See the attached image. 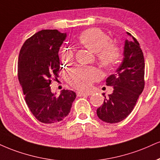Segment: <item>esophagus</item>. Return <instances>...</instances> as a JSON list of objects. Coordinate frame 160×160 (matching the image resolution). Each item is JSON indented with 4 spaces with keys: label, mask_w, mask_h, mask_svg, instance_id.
I'll return each mask as SVG.
<instances>
[{
    "label": "esophagus",
    "mask_w": 160,
    "mask_h": 160,
    "mask_svg": "<svg viewBox=\"0 0 160 160\" xmlns=\"http://www.w3.org/2000/svg\"><path fill=\"white\" fill-rule=\"evenodd\" d=\"M90 94L89 93H85V92H77V95L78 97H83V96H88Z\"/></svg>",
    "instance_id": "1"
}]
</instances>
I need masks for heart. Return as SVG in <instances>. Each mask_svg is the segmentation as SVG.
Here are the masks:
<instances>
[{
    "label": "heart",
    "instance_id": "1",
    "mask_svg": "<svg viewBox=\"0 0 160 160\" xmlns=\"http://www.w3.org/2000/svg\"><path fill=\"white\" fill-rule=\"evenodd\" d=\"M79 43L85 48L96 53L98 60L103 68L109 70L117 65L122 57L120 47L111 42L108 34L99 28H89L82 31L78 38ZM74 59V51L68 48H63L61 59L68 63ZM101 78V73L96 68L77 66L69 71L68 81L72 87L80 90H86L94 82Z\"/></svg>",
    "mask_w": 160,
    "mask_h": 160
}]
</instances>
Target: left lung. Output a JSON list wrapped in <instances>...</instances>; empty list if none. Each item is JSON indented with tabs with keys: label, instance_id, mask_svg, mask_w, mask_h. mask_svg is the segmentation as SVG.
<instances>
[{
	"label": "left lung",
	"instance_id": "obj_1",
	"mask_svg": "<svg viewBox=\"0 0 160 160\" xmlns=\"http://www.w3.org/2000/svg\"><path fill=\"white\" fill-rule=\"evenodd\" d=\"M126 40L124 59L115 74L106 80V85L113 86V92L97 109L103 122L115 124L122 122L131 113L145 87V59L140 45L135 37Z\"/></svg>",
	"mask_w": 160,
	"mask_h": 160
}]
</instances>
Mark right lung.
Here are the masks:
<instances>
[{"mask_svg":"<svg viewBox=\"0 0 160 160\" xmlns=\"http://www.w3.org/2000/svg\"><path fill=\"white\" fill-rule=\"evenodd\" d=\"M66 34L42 30L25 41L18 62V77L29 109L40 122L59 124L70 112L76 93L63 89L58 97L50 85L61 70L58 52Z\"/></svg>","mask_w":160,"mask_h":160,"instance_id":"right-lung-1","label":"right lung"}]
</instances>
